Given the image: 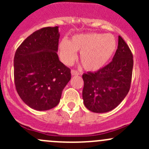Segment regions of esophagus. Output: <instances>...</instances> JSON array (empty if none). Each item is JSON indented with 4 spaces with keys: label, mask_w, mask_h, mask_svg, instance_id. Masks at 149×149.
Returning a JSON list of instances; mask_svg holds the SVG:
<instances>
[{
    "label": "esophagus",
    "mask_w": 149,
    "mask_h": 149,
    "mask_svg": "<svg viewBox=\"0 0 149 149\" xmlns=\"http://www.w3.org/2000/svg\"><path fill=\"white\" fill-rule=\"evenodd\" d=\"M71 75L72 76H78V75H79L80 73H79V72L77 71V70H71Z\"/></svg>",
    "instance_id": "34e87169"
}]
</instances>
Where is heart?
<instances>
[{"mask_svg": "<svg viewBox=\"0 0 149 149\" xmlns=\"http://www.w3.org/2000/svg\"><path fill=\"white\" fill-rule=\"evenodd\" d=\"M117 48V40L112 34L90 32L73 36L68 42L63 40L58 45L61 61L70 65L80 52L79 59L84 69L96 71L107 63Z\"/></svg>", "mask_w": 149, "mask_h": 149, "instance_id": "b5f03b06", "label": "heart"}]
</instances>
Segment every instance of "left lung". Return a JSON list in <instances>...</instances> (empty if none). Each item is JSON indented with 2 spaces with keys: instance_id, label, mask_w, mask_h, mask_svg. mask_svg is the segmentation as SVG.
I'll list each match as a JSON object with an SVG mask.
<instances>
[{
  "instance_id": "1",
  "label": "left lung",
  "mask_w": 149,
  "mask_h": 149,
  "mask_svg": "<svg viewBox=\"0 0 149 149\" xmlns=\"http://www.w3.org/2000/svg\"><path fill=\"white\" fill-rule=\"evenodd\" d=\"M133 59L130 48L120 36L112 62L97 72L84 73V104L96 113L109 112L118 106L130 90Z\"/></svg>"
}]
</instances>
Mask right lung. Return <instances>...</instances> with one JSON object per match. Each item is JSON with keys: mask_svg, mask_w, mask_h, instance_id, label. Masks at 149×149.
Masks as SVG:
<instances>
[{"mask_svg": "<svg viewBox=\"0 0 149 149\" xmlns=\"http://www.w3.org/2000/svg\"><path fill=\"white\" fill-rule=\"evenodd\" d=\"M58 26L34 31L16 49L13 61L14 81L19 97L31 109L55 107L70 80V69L57 54Z\"/></svg>", "mask_w": 149, "mask_h": 149, "instance_id": "add662e5", "label": "right lung"}]
</instances>
